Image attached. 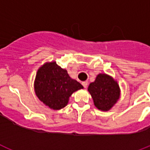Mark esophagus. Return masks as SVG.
I'll return each mask as SVG.
<instances>
[{"label":"esophagus","instance_id":"esophagus-1","mask_svg":"<svg viewBox=\"0 0 150 150\" xmlns=\"http://www.w3.org/2000/svg\"><path fill=\"white\" fill-rule=\"evenodd\" d=\"M81 84H82V85L84 86V88H86L87 87H88V82H87V81H83Z\"/></svg>","mask_w":150,"mask_h":150}]
</instances>
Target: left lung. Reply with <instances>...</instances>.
<instances>
[{"label": "left lung", "instance_id": "left-lung-1", "mask_svg": "<svg viewBox=\"0 0 150 150\" xmlns=\"http://www.w3.org/2000/svg\"><path fill=\"white\" fill-rule=\"evenodd\" d=\"M88 91L92 97L98 109L108 111L120 98V88L117 82L110 75L99 74L95 81L89 85Z\"/></svg>", "mask_w": 150, "mask_h": 150}]
</instances>
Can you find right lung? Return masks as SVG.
Returning <instances> with one entry per match:
<instances>
[{
    "label": "right lung",
    "mask_w": 150,
    "mask_h": 150,
    "mask_svg": "<svg viewBox=\"0 0 150 150\" xmlns=\"http://www.w3.org/2000/svg\"><path fill=\"white\" fill-rule=\"evenodd\" d=\"M81 88L82 85L71 79L67 71L59 66L56 62H46L36 73L34 81L36 96L53 110L65 108L72 93Z\"/></svg>",
    "instance_id": "add662e5"
}]
</instances>
